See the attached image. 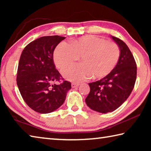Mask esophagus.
I'll return each instance as SVG.
<instances>
[{
  "label": "esophagus",
  "instance_id": "1",
  "mask_svg": "<svg viewBox=\"0 0 151 151\" xmlns=\"http://www.w3.org/2000/svg\"><path fill=\"white\" fill-rule=\"evenodd\" d=\"M79 86V84L78 83H73L71 84V86H72V88H76L77 87V86Z\"/></svg>",
  "mask_w": 151,
  "mask_h": 151
}]
</instances>
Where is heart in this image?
Here are the masks:
<instances>
[{"label": "heart", "instance_id": "heart-1", "mask_svg": "<svg viewBox=\"0 0 151 151\" xmlns=\"http://www.w3.org/2000/svg\"><path fill=\"white\" fill-rule=\"evenodd\" d=\"M81 57V63L63 71L66 79L80 82L86 79H101L111 73L119 62L120 48L115 42L95 36H84L73 39L68 46L61 42L55 49L53 60L60 70L73 65Z\"/></svg>", "mask_w": 151, "mask_h": 151}]
</instances>
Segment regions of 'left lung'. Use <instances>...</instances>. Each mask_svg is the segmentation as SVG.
<instances>
[{
    "label": "left lung",
    "mask_w": 151,
    "mask_h": 151,
    "mask_svg": "<svg viewBox=\"0 0 151 151\" xmlns=\"http://www.w3.org/2000/svg\"><path fill=\"white\" fill-rule=\"evenodd\" d=\"M111 38L120 48L119 62L109 75L88 83L91 90L85 99L89 108L101 113L114 111L124 103L137 78V64L131 50L122 40Z\"/></svg>",
    "instance_id": "obj_1"
}]
</instances>
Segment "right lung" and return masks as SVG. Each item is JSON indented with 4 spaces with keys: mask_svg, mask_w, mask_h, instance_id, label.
<instances>
[{
    "mask_svg": "<svg viewBox=\"0 0 151 151\" xmlns=\"http://www.w3.org/2000/svg\"><path fill=\"white\" fill-rule=\"evenodd\" d=\"M65 39L58 35L40 37L26 46L20 55L17 86L27 105L39 113H50L59 108L71 88L68 81L55 84L63 78L55 68L53 52Z\"/></svg>",
    "mask_w": 151,
    "mask_h": 151,
    "instance_id": "obj_1",
    "label": "right lung"
}]
</instances>
